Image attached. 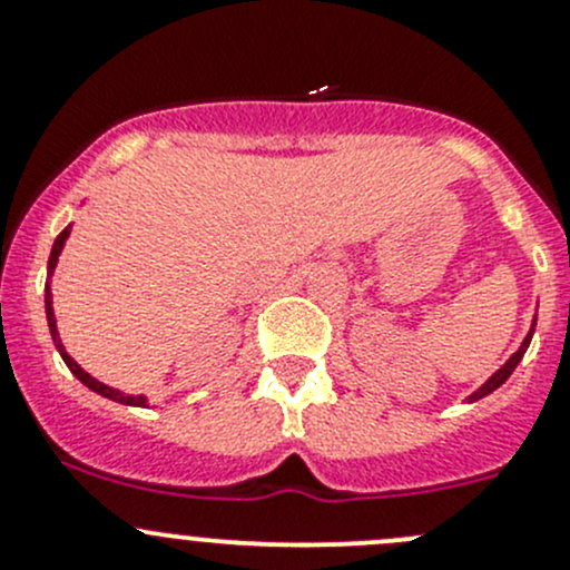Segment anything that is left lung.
Listing matches in <instances>:
<instances>
[{
	"mask_svg": "<svg viewBox=\"0 0 570 570\" xmlns=\"http://www.w3.org/2000/svg\"><path fill=\"white\" fill-rule=\"evenodd\" d=\"M534 322H538V317H532V327H530V333H527V336H524V342H521V347H519V350H515V353H513V355H510V358H508V361H504V364H502V366H499V370H497V372H493V375H491V377H488V381H485V383H482V386H480V389H476V392H474V394H469V402H476V400H482V396H488V394H491V392H497V389H499V386H502V383H504V381H508V377H510V375H513V372H515V366H519V361H521V358H524L527 347H530V342H532V333H534Z\"/></svg>",
	"mask_w": 570,
	"mask_h": 570,
	"instance_id": "left-lung-1",
	"label": "left lung"
}]
</instances>
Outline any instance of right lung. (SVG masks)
<instances>
[{"instance_id": "1", "label": "right lung", "mask_w": 570, "mask_h": 570, "mask_svg": "<svg viewBox=\"0 0 570 570\" xmlns=\"http://www.w3.org/2000/svg\"><path fill=\"white\" fill-rule=\"evenodd\" d=\"M68 234H71V226H66L60 232V237L55 239V245H51V256H49V278H51V273H55V267H57V258H60V253H62V248H66V239H68ZM46 320H49V333H51V342H55V347H57V353L62 355V361H66V366L68 370L73 372V375H77V381H82L85 386L90 389V392H96V394H101V396H107V400H112V402H120V405H137V407H148V400L142 394H124V392H118V389H112V386H107V383H101V381H96L94 375H88V372L82 370V366L77 364V361L71 358V355L66 353V347H62V338H60V333H57V320H55V308H51V286H49V281H46Z\"/></svg>"}]
</instances>
